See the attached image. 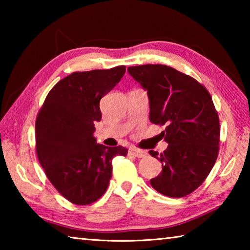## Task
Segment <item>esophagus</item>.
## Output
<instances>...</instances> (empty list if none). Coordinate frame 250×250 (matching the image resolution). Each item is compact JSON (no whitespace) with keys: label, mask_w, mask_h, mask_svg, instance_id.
Masks as SVG:
<instances>
[{"label":"esophagus","mask_w":250,"mask_h":250,"mask_svg":"<svg viewBox=\"0 0 250 250\" xmlns=\"http://www.w3.org/2000/svg\"><path fill=\"white\" fill-rule=\"evenodd\" d=\"M129 154L135 156V158H145L146 155V152L142 150H137V149H130Z\"/></svg>","instance_id":"1"}]
</instances>
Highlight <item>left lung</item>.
<instances>
[{
    "mask_svg": "<svg viewBox=\"0 0 250 250\" xmlns=\"http://www.w3.org/2000/svg\"><path fill=\"white\" fill-rule=\"evenodd\" d=\"M128 71L147 91L150 121L166 125L167 150L161 154L149 151L162 163L151 186L166 196L188 195L205 181L218 154L221 129L209 92L191 76L167 65L134 66Z\"/></svg>",
    "mask_w": 250,
    "mask_h": 250,
    "instance_id": "1",
    "label": "left lung"
}]
</instances>
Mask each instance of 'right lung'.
<instances>
[{"instance_id":"add662e5","label":"right lung","mask_w":250,"mask_h":250,"mask_svg":"<svg viewBox=\"0 0 250 250\" xmlns=\"http://www.w3.org/2000/svg\"><path fill=\"white\" fill-rule=\"evenodd\" d=\"M125 66L77 71L59 80L37 115L36 152L55 188L76 205L104 195L112 175V159L128 150L97 143L100 99L120 82Z\"/></svg>"}]
</instances>
